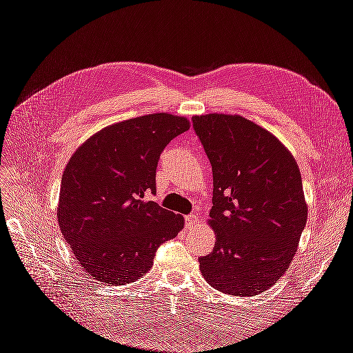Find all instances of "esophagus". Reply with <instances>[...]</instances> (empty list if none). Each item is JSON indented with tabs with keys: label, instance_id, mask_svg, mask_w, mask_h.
I'll list each match as a JSON object with an SVG mask.
<instances>
[{
	"label": "esophagus",
	"instance_id": "1",
	"mask_svg": "<svg viewBox=\"0 0 353 353\" xmlns=\"http://www.w3.org/2000/svg\"><path fill=\"white\" fill-rule=\"evenodd\" d=\"M197 216L196 215H187L185 216V225L188 228H193V227H197Z\"/></svg>",
	"mask_w": 353,
	"mask_h": 353
}]
</instances>
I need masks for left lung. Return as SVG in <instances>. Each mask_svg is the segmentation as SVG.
Masks as SVG:
<instances>
[{
	"label": "left lung",
	"mask_w": 353,
	"mask_h": 353,
	"mask_svg": "<svg viewBox=\"0 0 353 353\" xmlns=\"http://www.w3.org/2000/svg\"><path fill=\"white\" fill-rule=\"evenodd\" d=\"M213 174V250L200 271L216 290L249 297L275 284L293 261L306 225L302 175L270 131L239 114L193 117Z\"/></svg>",
	"instance_id": "1"
}]
</instances>
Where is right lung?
<instances>
[{
    "mask_svg": "<svg viewBox=\"0 0 353 353\" xmlns=\"http://www.w3.org/2000/svg\"><path fill=\"white\" fill-rule=\"evenodd\" d=\"M188 130L187 117L152 113L103 128L72 154L57 219L74 259L94 280H140L159 245L184 228L183 216L144 196L156 193L160 153Z\"/></svg>",
    "mask_w": 353,
    "mask_h": 353,
    "instance_id": "add662e5",
    "label": "right lung"
}]
</instances>
